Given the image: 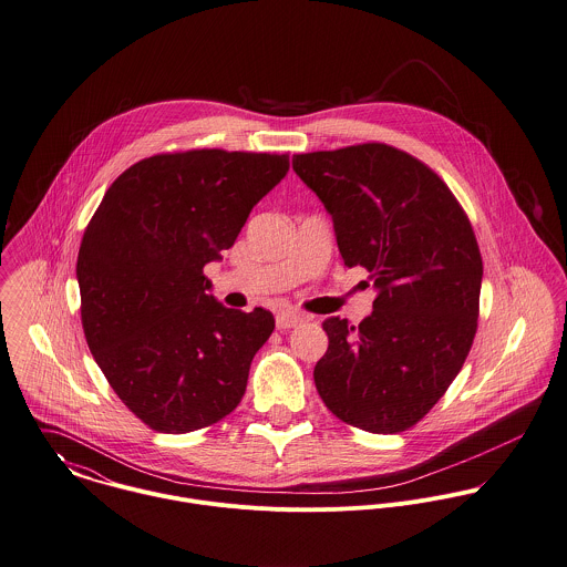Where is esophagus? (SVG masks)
Masks as SVG:
<instances>
[{
    "mask_svg": "<svg viewBox=\"0 0 567 567\" xmlns=\"http://www.w3.org/2000/svg\"><path fill=\"white\" fill-rule=\"evenodd\" d=\"M302 320H305V318H302L300 313L287 309V311H280V313L276 316V327L282 329V331H285V329H293V327L302 324Z\"/></svg>",
    "mask_w": 567,
    "mask_h": 567,
    "instance_id": "34e87169",
    "label": "esophagus"
}]
</instances>
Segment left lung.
Wrapping results in <instances>:
<instances>
[{"mask_svg": "<svg viewBox=\"0 0 567 567\" xmlns=\"http://www.w3.org/2000/svg\"><path fill=\"white\" fill-rule=\"evenodd\" d=\"M296 175L333 219L346 267L377 289L359 327L322 322L329 348L313 379L348 425L396 434L447 392L477 329L482 256L447 184L388 144L293 155Z\"/></svg>", "mask_w": 567, "mask_h": 567, "instance_id": "left-lung-1", "label": "left lung"}]
</instances>
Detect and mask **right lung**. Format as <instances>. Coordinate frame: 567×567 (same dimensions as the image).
Masks as SVG:
<instances>
[{
    "instance_id": "add662e5",
    "label": "right lung",
    "mask_w": 567,
    "mask_h": 567,
    "mask_svg": "<svg viewBox=\"0 0 567 567\" xmlns=\"http://www.w3.org/2000/svg\"><path fill=\"white\" fill-rule=\"evenodd\" d=\"M289 155L202 148L146 157L105 193L83 234L76 278L87 346L120 401L151 430L186 434L227 416L276 322L210 293L251 208Z\"/></svg>"
}]
</instances>
